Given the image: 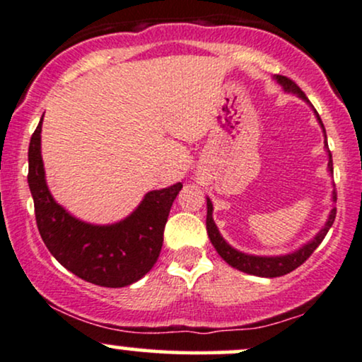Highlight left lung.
<instances>
[{
  "instance_id": "8db88e82",
  "label": "left lung",
  "mask_w": 362,
  "mask_h": 362,
  "mask_svg": "<svg viewBox=\"0 0 362 362\" xmlns=\"http://www.w3.org/2000/svg\"><path fill=\"white\" fill-rule=\"evenodd\" d=\"M274 81L278 84H281V88L284 89V91L293 93V95L301 98L305 103H308L310 106H312V103L308 101V98L305 96V93L301 91V89L296 86L291 79L276 74ZM312 110H313V113H315L317 122L320 123L322 132H324L325 151H327V156H329V164L327 165H329V173L334 174L332 154H330L329 146H327L325 127H324V123H322V118L318 117L317 110L313 108V106H312ZM335 199H337V194H335V189H334L332 191V202H335ZM335 214H337V210H335V206H334L332 210H330L329 218H327L325 225L317 232V235L313 237L312 240H308L307 244L301 245L300 249L293 250V252H290V254H281V256H254V254H245V252H242V250L233 249L232 245L223 239L222 233H220V230H218V227H216V223L214 220V205H211L210 198H206V232H208V237H210V242L216 249V252L220 254V257H222L228 266L235 267V269L242 271V273L261 276V278H278V276H284V274L291 273L293 269H296V267L303 264V262L307 261L310 256H312L313 250H315L318 245L322 244V240L325 239L329 228L332 227V223L335 220Z\"/></svg>"
}]
</instances>
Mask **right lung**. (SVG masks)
<instances>
[{
  "label": "right lung",
  "instance_id": "1",
  "mask_svg": "<svg viewBox=\"0 0 362 362\" xmlns=\"http://www.w3.org/2000/svg\"><path fill=\"white\" fill-rule=\"evenodd\" d=\"M40 134L42 120L30 139L28 186L38 232L47 249L67 271L98 286L123 288L139 281L159 257L165 222L182 185L148 191L139 206L117 223L83 222L50 194Z\"/></svg>",
  "mask_w": 362,
  "mask_h": 362
}]
</instances>
